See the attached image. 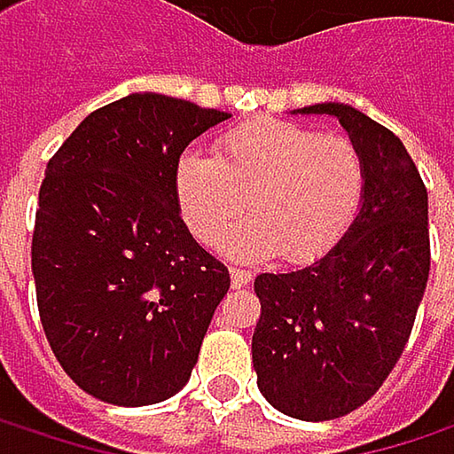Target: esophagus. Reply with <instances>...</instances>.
<instances>
[{"instance_id": "34e87169", "label": "esophagus", "mask_w": 454, "mask_h": 454, "mask_svg": "<svg viewBox=\"0 0 454 454\" xmlns=\"http://www.w3.org/2000/svg\"><path fill=\"white\" fill-rule=\"evenodd\" d=\"M249 281H252V270H244V268H231V284H233L236 289H244Z\"/></svg>"}]
</instances>
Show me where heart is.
Segmentation results:
<instances>
[{"mask_svg":"<svg viewBox=\"0 0 454 454\" xmlns=\"http://www.w3.org/2000/svg\"><path fill=\"white\" fill-rule=\"evenodd\" d=\"M173 184L181 215L202 244H215L249 205L254 218L228 233V254L260 260L281 252L302 262L355 221L365 165L349 138L289 121H252L218 138L215 157L181 154Z\"/></svg>","mask_w":454,"mask_h":454,"instance_id":"obj_1","label":"heart"}]
</instances>
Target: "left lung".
<instances>
[{
    "mask_svg": "<svg viewBox=\"0 0 454 454\" xmlns=\"http://www.w3.org/2000/svg\"><path fill=\"white\" fill-rule=\"evenodd\" d=\"M365 165L360 210L308 265L260 273L252 365L262 397L300 420H333L368 403L400 360L426 292L428 194L400 138L365 113L323 102Z\"/></svg>",
    "mask_w": 454,
    "mask_h": 454,
    "instance_id": "left-lung-1",
    "label": "left lung"
}]
</instances>
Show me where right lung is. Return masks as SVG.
<instances>
[{
    "label": "right lung",
    "mask_w": 454,
    "mask_h": 454,
    "mask_svg": "<svg viewBox=\"0 0 454 454\" xmlns=\"http://www.w3.org/2000/svg\"><path fill=\"white\" fill-rule=\"evenodd\" d=\"M221 110L138 91L94 110L49 160L31 268L49 347L91 397L141 408L178 395L231 276L176 197V165Z\"/></svg>",
    "instance_id": "add662e5"
}]
</instances>
